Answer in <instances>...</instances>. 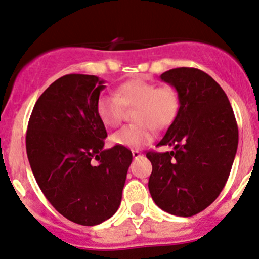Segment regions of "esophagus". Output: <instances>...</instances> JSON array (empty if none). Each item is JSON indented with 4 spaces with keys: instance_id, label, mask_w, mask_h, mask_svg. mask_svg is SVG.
<instances>
[{
    "instance_id": "obj_1",
    "label": "esophagus",
    "mask_w": 259,
    "mask_h": 259,
    "mask_svg": "<svg viewBox=\"0 0 259 259\" xmlns=\"http://www.w3.org/2000/svg\"><path fill=\"white\" fill-rule=\"evenodd\" d=\"M132 155H133V158L135 159H138V158H141V152H138V150H133L132 152Z\"/></svg>"
}]
</instances>
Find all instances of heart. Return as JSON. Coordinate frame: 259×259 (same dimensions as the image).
<instances>
[{"instance_id":"b5f03b06","label":"heart","mask_w":259,"mask_h":259,"mask_svg":"<svg viewBox=\"0 0 259 259\" xmlns=\"http://www.w3.org/2000/svg\"><path fill=\"white\" fill-rule=\"evenodd\" d=\"M180 95L172 85H161L144 79L122 83L116 94H103L97 101V114L107 127L122 121L126 107H137L133 114L136 123L121 127L111 136L115 145L124 148L144 147L154 138V127L165 128L179 114Z\"/></svg>"}]
</instances>
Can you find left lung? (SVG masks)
Listing matches in <instances>:
<instances>
[{"label": "left lung", "mask_w": 259, "mask_h": 259, "mask_svg": "<svg viewBox=\"0 0 259 259\" xmlns=\"http://www.w3.org/2000/svg\"><path fill=\"white\" fill-rule=\"evenodd\" d=\"M160 78L179 92L181 105L156 145L174 150L147 153L153 166L148 187L162 210L192 217L223 191L236 155L239 128L225 92L205 72L180 67Z\"/></svg>", "instance_id": "left-lung-1"}]
</instances>
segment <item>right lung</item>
<instances>
[{
  "label": "right lung",
  "instance_id": "add662e5",
  "mask_svg": "<svg viewBox=\"0 0 259 259\" xmlns=\"http://www.w3.org/2000/svg\"><path fill=\"white\" fill-rule=\"evenodd\" d=\"M104 88L97 75L66 74L55 80L34 105L25 137L44 196L61 215L84 226L117 211L132 162L127 148L104 149L107 133L97 114Z\"/></svg>",
  "mask_w": 259,
  "mask_h": 259
}]
</instances>
